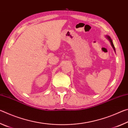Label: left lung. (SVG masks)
I'll use <instances>...</instances> for the list:
<instances>
[{
    "mask_svg": "<svg viewBox=\"0 0 128 128\" xmlns=\"http://www.w3.org/2000/svg\"><path fill=\"white\" fill-rule=\"evenodd\" d=\"M106 37H107V38L108 39V40H110V42H111V46H112V47H113V48H114V51H115V48H114V43H113V42H112V40H111V37H110V36H106Z\"/></svg>",
    "mask_w": 128,
    "mask_h": 128,
    "instance_id": "obj_1",
    "label": "left lung"
}]
</instances>
